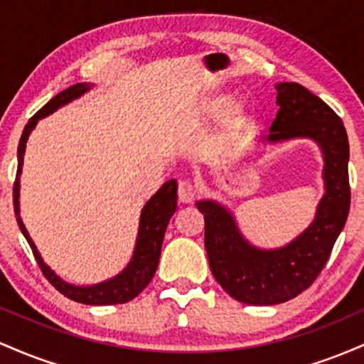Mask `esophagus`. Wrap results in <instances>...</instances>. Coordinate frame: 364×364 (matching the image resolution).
<instances>
[{"instance_id":"34e87169","label":"esophagus","mask_w":364,"mask_h":364,"mask_svg":"<svg viewBox=\"0 0 364 364\" xmlns=\"http://www.w3.org/2000/svg\"><path fill=\"white\" fill-rule=\"evenodd\" d=\"M195 195H196V190H195V185L191 181H188V179H181V181L178 183V198L181 203H191L195 200Z\"/></svg>"}]
</instances>
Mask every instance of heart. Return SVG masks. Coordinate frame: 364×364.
I'll list each match as a JSON object with an SVG mask.
<instances>
[{
	"instance_id": "1",
	"label": "heart",
	"mask_w": 364,
	"mask_h": 364,
	"mask_svg": "<svg viewBox=\"0 0 364 364\" xmlns=\"http://www.w3.org/2000/svg\"><path fill=\"white\" fill-rule=\"evenodd\" d=\"M225 104H228V97H214L210 99V101L207 102L205 106V114L208 116H219L223 109L225 107ZM245 119V111L241 109L240 106L235 107V109L231 111V116H229V121H231V124H236L240 123V121Z\"/></svg>"
}]
</instances>
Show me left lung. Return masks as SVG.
Segmentation results:
<instances>
[{"label": "left lung", "instance_id": "8db88e82", "mask_svg": "<svg viewBox=\"0 0 364 364\" xmlns=\"http://www.w3.org/2000/svg\"><path fill=\"white\" fill-rule=\"evenodd\" d=\"M277 106L267 141L311 139L323 154L325 193L313 223L289 245L260 250L245 240L228 208L202 200L205 248L212 274L231 298L246 304H279L311 286L332 253L349 214V141L332 107L294 82L277 83Z\"/></svg>", "mask_w": 364, "mask_h": 364}]
</instances>
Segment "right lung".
Returning a JSON list of instances; mask_svg holds the SVG:
<instances>
[{"label":"right lung","mask_w":364,"mask_h":364,"mask_svg":"<svg viewBox=\"0 0 364 364\" xmlns=\"http://www.w3.org/2000/svg\"><path fill=\"white\" fill-rule=\"evenodd\" d=\"M87 90H90V83H75L70 89L60 92L58 95L49 101L46 106L41 107L39 111L28 119V123L25 124L22 139L18 144V168H16V178L14 183V207H15V215L16 223H18L20 231L23 232L25 240L31 245L32 253H34L37 263H39L41 270H43L44 277L56 287L61 294H65L66 298L73 299V301L82 303V304H92V306H102V304H121L132 301L135 296H139L141 291L147 287V284L152 281L154 274H156L157 265H159V257H161V248L162 241H164L166 228H168L169 219L176 212V200H178V183L176 179H169L164 185L157 190V193L145 203L144 210L140 215V225H139V236H136V245L135 252L127 269L123 272L116 275V277L109 279V281L95 284V286H73L63 281L61 277H58L56 274L46 265L41 253L37 252L34 241L28 236L27 229L22 223V217H20V174H22V166H23V154H25V144H27L28 135H31L32 129L36 128L37 121L41 118H46L51 112H54L65 104L75 101L80 95L85 94Z\"/></svg>","instance_id":"1"}]
</instances>
